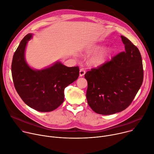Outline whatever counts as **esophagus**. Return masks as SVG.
Listing matches in <instances>:
<instances>
[{
    "label": "esophagus",
    "mask_w": 154,
    "mask_h": 154,
    "mask_svg": "<svg viewBox=\"0 0 154 154\" xmlns=\"http://www.w3.org/2000/svg\"><path fill=\"white\" fill-rule=\"evenodd\" d=\"M85 74V69L83 68H82L80 69V71H79V75L80 77H83Z\"/></svg>",
    "instance_id": "1"
}]
</instances>
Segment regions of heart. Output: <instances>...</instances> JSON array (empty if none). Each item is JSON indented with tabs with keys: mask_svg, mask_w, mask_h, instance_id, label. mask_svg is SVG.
I'll use <instances>...</instances> for the list:
<instances>
[{
	"mask_svg": "<svg viewBox=\"0 0 154 154\" xmlns=\"http://www.w3.org/2000/svg\"><path fill=\"white\" fill-rule=\"evenodd\" d=\"M103 48L104 45H94L84 51V53L87 55L95 53L89 60L90 65L98 67L106 63L112 53V49L109 47L105 48L104 49Z\"/></svg>",
	"mask_w": 154,
	"mask_h": 154,
	"instance_id": "b5f03b06",
	"label": "heart"
}]
</instances>
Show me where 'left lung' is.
Wrapping results in <instances>:
<instances>
[{
    "label": "left lung",
    "instance_id": "left-lung-1",
    "mask_svg": "<svg viewBox=\"0 0 154 154\" xmlns=\"http://www.w3.org/2000/svg\"><path fill=\"white\" fill-rule=\"evenodd\" d=\"M125 51L85 74L87 100L96 113L110 115L127 109L143 81L142 58L138 48L121 35Z\"/></svg>",
    "mask_w": 154,
    "mask_h": 154
}]
</instances>
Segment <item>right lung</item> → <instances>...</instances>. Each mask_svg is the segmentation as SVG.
<instances>
[{
  "mask_svg": "<svg viewBox=\"0 0 154 154\" xmlns=\"http://www.w3.org/2000/svg\"><path fill=\"white\" fill-rule=\"evenodd\" d=\"M32 34H27L14 53L11 74L15 88L22 100L39 112H50L64 101V88L79 75V67H67L57 61L50 66L36 70L26 61L25 50Z\"/></svg>",
  "mask_w": 154,
  "mask_h": 154,
  "instance_id": "obj_1",
  "label": "right lung"
}]
</instances>
